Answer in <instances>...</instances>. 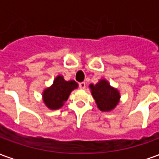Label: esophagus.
<instances>
[{"mask_svg": "<svg viewBox=\"0 0 159 159\" xmlns=\"http://www.w3.org/2000/svg\"><path fill=\"white\" fill-rule=\"evenodd\" d=\"M79 88L81 89H84L85 88H86V83L83 82V83H79Z\"/></svg>", "mask_w": 159, "mask_h": 159, "instance_id": "obj_1", "label": "esophagus"}]
</instances>
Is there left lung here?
I'll use <instances>...</instances> for the list:
<instances>
[{"label":"left lung","mask_w":159,"mask_h":159,"mask_svg":"<svg viewBox=\"0 0 159 159\" xmlns=\"http://www.w3.org/2000/svg\"><path fill=\"white\" fill-rule=\"evenodd\" d=\"M89 89L97 107L101 111H111L119 103V91L111 86L107 80L100 79L95 85L90 84Z\"/></svg>","instance_id":"8db88e82"}]
</instances>
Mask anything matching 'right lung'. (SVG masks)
<instances>
[{
  "label": "right lung",
  "instance_id": "1",
  "mask_svg": "<svg viewBox=\"0 0 159 159\" xmlns=\"http://www.w3.org/2000/svg\"><path fill=\"white\" fill-rule=\"evenodd\" d=\"M78 84L73 81H66L64 76L59 75L53 80L50 87L42 92V100L50 110H58L68 100L71 91L77 89Z\"/></svg>",
  "mask_w": 159,
  "mask_h": 159
}]
</instances>
